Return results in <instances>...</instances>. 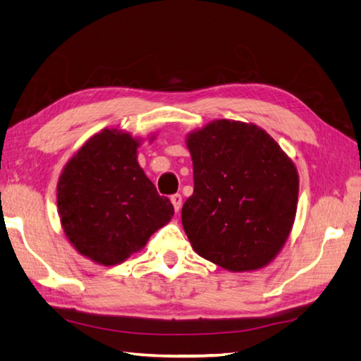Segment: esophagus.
Masks as SVG:
<instances>
[{
  "label": "esophagus",
  "mask_w": 361,
  "mask_h": 361,
  "mask_svg": "<svg viewBox=\"0 0 361 361\" xmlns=\"http://www.w3.org/2000/svg\"><path fill=\"white\" fill-rule=\"evenodd\" d=\"M171 202H172V204H173V208H175L176 213H178V211L181 209V195H180V194H173V195L171 197Z\"/></svg>",
  "instance_id": "obj_1"
}]
</instances>
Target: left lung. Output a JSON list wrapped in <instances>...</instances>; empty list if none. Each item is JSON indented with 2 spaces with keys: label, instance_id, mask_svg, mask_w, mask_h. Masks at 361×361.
Returning a JSON list of instances; mask_svg holds the SVG:
<instances>
[{
  "label": "left lung",
  "instance_id": "8db88e82",
  "mask_svg": "<svg viewBox=\"0 0 361 361\" xmlns=\"http://www.w3.org/2000/svg\"><path fill=\"white\" fill-rule=\"evenodd\" d=\"M194 194L181 209L192 249L231 272L258 271L293 230L299 173L263 128L219 118L186 136Z\"/></svg>",
  "mask_w": 361,
  "mask_h": 361
}]
</instances>
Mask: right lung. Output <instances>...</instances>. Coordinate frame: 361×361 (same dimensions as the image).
<instances>
[{
    "label": "right lung",
    "instance_id": "add662e5",
    "mask_svg": "<svg viewBox=\"0 0 361 361\" xmlns=\"http://www.w3.org/2000/svg\"><path fill=\"white\" fill-rule=\"evenodd\" d=\"M140 142L130 133L104 128L84 142L59 176L63 233L97 264L123 263L173 216L171 200L157 192L139 166Z\"/></svg>",
    "mask_w": 361,
    "mask_h": 361
}]
</instances>
